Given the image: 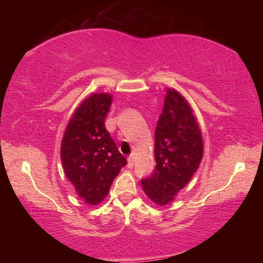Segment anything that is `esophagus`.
<instances>
[{
	"label": "esophagus",
	"instance_id": "obj_1",
	"mask_svg": "<svg viewBox=\"0 0 263 263\" xmlns=\"http://www.w3.org/2000/svg\"><path fill=\"white\" fill-rule=\"evenodd\" d=\"M133 164H135V157H133V154H131L127 157V167L132 168Z\"/></svg>",
	"mask_w": 263,
	"mask_h": 263
}]
</instances>
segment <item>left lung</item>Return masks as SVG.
Returning <instances> with one entry per match:
<instances>
[{"label":"left lung","instance_id":"1","mask_svg":"<svg viewBox=\"0 0 263 263\" xmlns=\"http://www.w3.org/2000/svg\"><path fill=\"white\" fill-rule=\"evenodd\" d=\"M154 140L157 164L141 185L149 199L166 205L190 181L203 157L201 128L190 104L175 89H167Z\"/></svg>","mask_w":263,"mask_h":263}]
</instances>
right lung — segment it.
<instances>
[{
  "instance_id": "right-lung-1",
  "label": "right lung",
  "mask_w": 263,
  "mask_h": 263,
  "mask_svg": "<svg viewBox=\"0 0 263 263\" xmlns=\"http://www.w3.org/2000/svg\"><path fill=\"white\" fill-rule=\"evenodd\" d=\"M112 96L92 94L75 110L61 141L65 174L84 202L96 205L108 195L126 159L116 146L104 121Z\"/></svg>"
}]
</instances>
